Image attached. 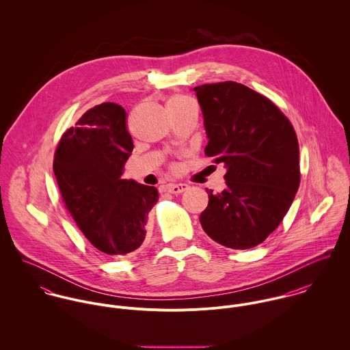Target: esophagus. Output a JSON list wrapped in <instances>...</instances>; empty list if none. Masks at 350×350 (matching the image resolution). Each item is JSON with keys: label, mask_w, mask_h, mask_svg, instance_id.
<instances>
[{"label": "esophagus", "mask_w": 350, "mask_h": 350, "mask_svg": "<svg viewBox=\"0 0 350 350\" xmlns=\"http://www.w3.org/2000/svg\"><path fill=\"white\" fill-rule=\"evenodd\" d=\"M187 189H189V185H186V183H176V185H168L167 186V190L171 194H180V193L186 191Z\"/></svg>", "instance_id": "34e87169"}]
</instances>
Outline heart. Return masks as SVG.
<instances>
[{"label": "heart", "mask_w": 350, "mask_h": 350, "mask_svg": "<svg viewBox=\"0 0 350 350\" xmlns=\"http://www.w3.org/2000/svg\"><path fill=\"white\" fill-rule=\"evenodd\" d=\"M196 103L189 98L187 96L183 94H174L167 100V107L170 111H176V110H182L186 109L189 106H194Z\"/></svg>", "instance_id": "b5f03b06"}]
</instances>
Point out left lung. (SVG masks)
I'll list each match as a JSON object with an SVG mask.
<instances>
[{
  "instance_id": "1",
  "label": "left lung",
  "mask_w": 350,
  "mask_h": 350,
  "mask_svg": "<svg viewBox=\"0 0 350 350\" xmlns=\"http://www.w3.org/2000/svg\"><path fill=\"white\" fill-rule=\"evenodd\" d=\"M208 143L226 167L225 189H206V234L232 250L261 244L283 221L299 189V144L290 120L262 94L226 81L194 88Z\"/></svg>"
}]
</instances>
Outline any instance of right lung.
Instances as JSON below:
<instances>
[{
	"instance_id": "add662e5",
	"label": "right lung",
	"mask_w": 350,
	"mask_h": 350,
	"mask_svg": "<svg viewBox=\"0 0 350 350\" xmlns=\"http://www.w3.org/2000/svg\"><path fill=\"white\" fill-rule=\"evenodd\" d=\"M133 150L126 111L113 102L89 109L59 140L53 172L66 208L97 250L124 256L146 240L156 187L121 179Z\"/></svg>"
}]
</instances>
